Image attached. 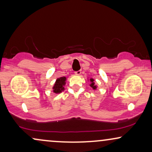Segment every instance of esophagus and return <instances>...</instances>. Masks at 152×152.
I'll list each match as a JSON object with an SVG mask.
<instances>
[{
	"mask_svg": "<svg viewBox=\"0 0 152 152\" xmlns=\"http://www.w3.org/2000/svg\"><path fill=\"white\" fill-rule=\"evenodd\" d=\"M81 74V70H78V71H76V72H75V74L76 75H80Z\"/></svg>",
	"mask_w": 152,
	"mask_h": 152,
	"instance_id": "esophagus-1",
	"label": "esophagus"
}]
</instances>
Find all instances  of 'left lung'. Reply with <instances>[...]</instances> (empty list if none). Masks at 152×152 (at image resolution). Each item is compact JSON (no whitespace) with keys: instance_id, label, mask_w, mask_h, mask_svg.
<instances>
[{"instance_id":"left-lung-1","label":"left lung","mask_w":152,"mask_h":152,"mask_svg":"<svg viewBox=\"0 0 152 152\" xmlns=\"http://www.w3.org/2000/svg\"><path fill=\"white\" fill-rule=\"evenodd\" d=\"M90 82H91V83H90V86H91V87L93 88L94 90L96 89V88H97V87H96V86H95V83H94V79H93V78H90Z\"/></svg>"}]
</instances>
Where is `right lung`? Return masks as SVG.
<instances>
[{
    "label": "right lung",
    "mask_w": 152,
    "mask_h": 152,
    "mask_svg": "<svg viewBox=\"0 0 152 152\" xmlns=\"http://www.w3.org/2000/svg\"><path fill=\"white\" fill-rule=\"evenodd\" d=\"M65 80L66 77H61L57 78L56 82H55V86L53 87V92L55 93H59L64 90V86L65 84Z\"/></svg>",
    "instance_id": "right-lung-1"
}]
</instances>
